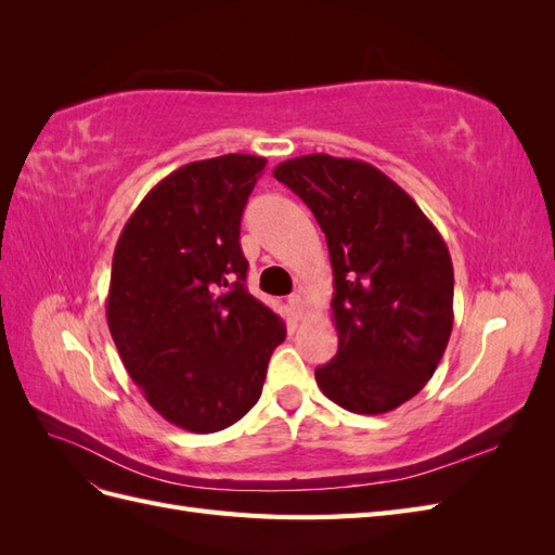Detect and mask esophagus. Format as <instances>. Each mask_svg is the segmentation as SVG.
Returning a JSON list of instances; mask_svg holds the SVG:
<instances>
[{
  "mask_svg": "<svg viewBox=\"0 0 555 555\" xmlns=\"http://www.w3.org/2000/svg\"><path fill=\"white\" fill-rule=\"evenodd\" d=\"M289 306H292V310H294V314L296 317H300V314H304V310H306V300H304V294H292L289 296Z\"/></svg>",
  "mask_w": 555,
  "mask_h": 555,
  "instance_id": "34e87169",
  "label": "esophagus"
}]
</instances>
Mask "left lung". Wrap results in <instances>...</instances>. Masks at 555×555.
Returning <instances> with one entry per match:
<instances>
[{
  "label": "left lung",
  "mask_w": 555,
  "mask_h": 555,
  "mask_svg": "<svg viewBox=\"0 0 555 555\" xmlns=\"http://www.w3.org/2000/svg\"><path fill=\"white\" fill-rule=\"evenodd\" d=\"M273 176L304 198L333 266L338 354L319 389L357 414H384L424 389L453 326V266L440 231L373 164L304 155Z\"/></svg>",
  "instance_id": "left-lung-1"
}]
</instances>
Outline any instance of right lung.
Wrapping results in <instances>:
<instances>
[{
    "instance_id": "right-lung-1",
    "label": "right lung",
    "mask_w": 555,
    "mask_h": 555,
    "mask_svg": "<svg viewBox=\"0 0 555 555\" xmlns=\"http://www.w3.org/2000/svg\"><path fill=\"white\" fill-rule=\"evenodd\" d=\"M255 155L180 166L133 210L115 245L106 319L129 377L166 422L215 433L261 396L282 319L245 287L241 217Z\"/></svg>"
}]
</instances>
